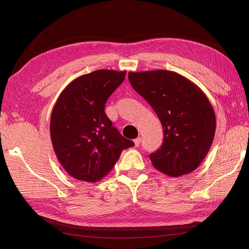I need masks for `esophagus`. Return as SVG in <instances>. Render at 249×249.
Listing matches in <instances>:
<instances>
[{
  "label": "esophagus",
  "instance_id": "obj_1",
  "mask_svg": "<svg viewBox=\"0 0 249 249\" xmlns=\"http://www.w3.org/2000/svg\"><path fill=\"white\" fill-rule=\"evenodd\" d=\"M140 142H141V138H140V137H138V138L135 139V140H134V144H135V146L138 147V146L140 145Z\"/></svg>",
  "mask_w": 249,
  "mask_h": 249
}]
</instances>
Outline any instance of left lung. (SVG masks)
Masks as SVG:
<instances>
[{"label":"left lung","instance_id":"1","mask_svg":"<svg viewBox=\"0 0 249 249\" xmlns=\"http://www.w3.org/2000/svg\"><path fill=\"white\" fill-rule=\"evenodd\" d=\"M129 80L154 109L163 127V144L149 156L154 167L172 178L196 169L216 131L215 112L207 95L175 71H130Z\"/></svg>","mask_w":249,"mask_h":249}]
</instances>
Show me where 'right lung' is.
<instances>
[{"label":"right lung","instance_id":"1","mask_svg":"<svg viewBox=\"0 0 249 249\" xmlns=\"http://www.w3.org/2000/svg\"><path fill=\"white\" fill-rule=\"evenodd\" d=\"M126 71L99 70L71 81L60 93L51 115V139L57 159L69 175L99 182L134 142L122 136L105 113L109 96Z\"/></svg>","mask_w":249,"mask_h":249}]
</instances>
